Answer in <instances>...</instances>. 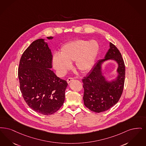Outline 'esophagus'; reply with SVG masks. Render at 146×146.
Instances as JSON below:
<instances>
[{
	"mask_svg": "<svg viewBox=\"0 0 146 146\" xmlns=\"http://www.w3.org/2000/svg\"><path fill=\"white\" fill-rule=\"evenodd\" d=\"M74 80V78H72V77H69V78H68L67 79V82L68 83H70L71 81H73Z\"/></svg>",
	"mask_w": 146,
	"mask_h": 146,
	"instance_id": "obj_1",
	"label": "esophagus"
}]
</instances>
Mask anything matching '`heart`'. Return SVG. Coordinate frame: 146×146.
<instances>
[{"label": "heart", "mask_w": 146, "mask_h": 146, "mask_svg": "<svg viewBox=\"0 0 146 146\" xmlns=\"http://www.w3.org/2000/svg\"><path fill=\"white\" fill-rule=\"evenodd\" d=\"M99 51V44L95 40H76L63 45L59 54L52 58V65L59 75H64L75 61L77 70L84 72L93 66Z\"/></svg>", "instance_id": "heart-1"}]
</instances>
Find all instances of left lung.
<instances>
[{
    "label": "left lung",
    "mask_w": 146,
    "mask_h": 146,
    "mask_svg": "<svg viewBox=\"0 0 146 146\" xmlns=\"http://www.w3.org/2000/svg\"><path fill=\"white\" fill-rule=\"evenodd\" d=\"M113 60L118 64V76L110 82L106 81L101 71L102 62ZM125 68L121 52L115 45L110 43V49L105 58L98 60L88 74L82 79L84 105L96 113L104 112L113 107L122 94L125 75Z\"/></svg>",
    "instance_id": "obj_1"
}]
</instances>
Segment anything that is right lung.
Segmentation results:
<instances>
[{
  "label": "right lung",
  "instance_id": "obj_1",
  "mask_svg": "<svg viewBox=\"0 0 146 146\" xmlns=\"http://www.w3.org/2000/svg\"><path fill=\"white\" fill-rule=\"evenodd\" d=\"M44 40L33 41L23 52L18 76L20 90L27 104L35 112L47 115L57 112L63 105L68 83L51 70L52 55Z\"/></svg>",
  "mask_w": 146,
  "mask_h": 146
}]
</instances>
